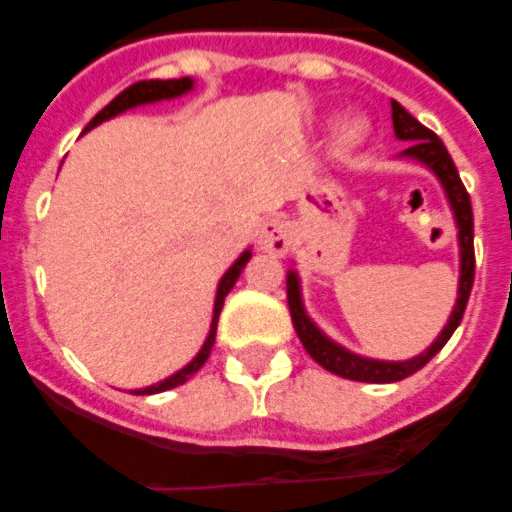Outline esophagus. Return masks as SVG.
I'll return each instance as SVG.
<instances>
[{
	"label": "esophagus",
	"mask_w": 512,
	"mask_h": 512,
	"mask_svg": "<svg viewBox=\"0 0 512 512\" xmlns=\"http://www.w3.org/2000/svg\"><path fill=\"white\" fill-rule=\"evenodd\" d=\"M260 247L271 255H284L292 247V231H289V223H284L281 217H271L265 220L263 228H260Z\"/></svg>",
	"instance_id": "34e87169"
}]
</instances>
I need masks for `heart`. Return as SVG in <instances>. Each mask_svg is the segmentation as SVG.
I'll use <instances>...</instances> for the list:
<instances>
[{"label":"heart","mask_w":512,"mask_h":512,"mask_svg":"<svg viewBox=\"0 0 512 512\" xmlns=\"http://www.w3.org/2000/svg\"><path fill=\"white\" fill-rule=\"evenodd\" d=\"M364 135H366V127H364V122H348L345 124V127H342L340 130V146L342 148H350V146H358V143H361V140H364Z\"/></svg>","instance_id":"b5f03b06"}]
</instances>
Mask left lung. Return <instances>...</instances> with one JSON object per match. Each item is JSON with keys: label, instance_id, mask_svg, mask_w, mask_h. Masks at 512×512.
Segmentation results:
<instances>
[{"label": "left lung", "instance_id": "left-lung-1", "mask_svg": "<svg viewBox=\"0 0 512 512\" xmlns=\"http://www.w3.org/2000/svg\"><path fill=\"white\" fill-rule=\"evenodd\" d=\"M393 130H396L398 140H409V148L404 156H412L417 162L428 164L430 170L441 177V183L446 188V196L452 201L454 217H457V228H460V249H462V276H460V297L454 305L452 319L446 324V329L438 335V340L430 345L422 356L412 358V361H372V358H361L348 353L345 348L335 345L332 340L321 335L319 329L313 327L311 319L305 316L303 303H300V289H297V276L289 273L287 279V300L289 313H292V324L295 332L303 342V348L308 350V356L321 364L327 372L340 374L345 380L356 382H398L409 377V374L420 372L422 366L428 364L430 358L436 356L438 350L444 348L446 340L454 335V329L460 327L465 308H468L470 289H473V279H476V249H473V207H470V196L465 191V185L460 180V172L454 167L452 156L446 151L436 132L428 130L425 124L414 119L406 108H401L393 100Z\"/></svg>", "mask_w": 512, "mask_h": 512}]
</instances>
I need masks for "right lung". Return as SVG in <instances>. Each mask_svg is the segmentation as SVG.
Wrapping results in <instances>:
<instances>
[{"label":"right lung","mask_w":512,"mask_h":512,"mask_svg":"<svg viewBox=\"0 0 512 512\" xmlns=\"http://www.w3.org/2000/svg\"><path fill=\"white\" fill-rule=\"evenodd\" d=\"M191 79L188 76H183V79H146V82H135L132 87H127L124 92H119L111 103H108L103 111H100L95 119H92L90 124H87V130H92L95 124L106 122V119H111V116L122 114V111H127V108L132 106H140V103H154V100H164V98H177V95H183V92L191 90ZM249 260V252H244V255L236 260V263L228 268V273L223 276V281H220V287H217V300H215V316H212V329H209V337L207 342H204V348L199 350V356L193 358L191 364L185 366V369H180L177 374H172L170 380L159 382V385H151V388H143V390H135L138 396H151V393H162V390H170V388H177V385H183L185 380H191L193 374L199 372L201 366H204V361L209 358V353H212V345H215V335H217V319H220V311H223V300L225 295L231 292L233 284H236V279L241 276V271H244V265H247Z\"/></svg>","instance_id":"obj_1"}]
</instances>
